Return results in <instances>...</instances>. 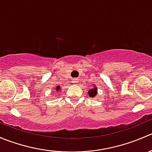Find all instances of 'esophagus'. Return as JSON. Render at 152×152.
Listing matches in <instances>:
<instances>
[{"label":"esophagus","mask_w":152,"mask_h":152,"mask_svg":"<svg viewBox=\"0 0 152 152\" xmlns=\"http://www.w3.org/2000/svg\"><path fill=\"white\" fill-rule=\"evenodd\" d=\"M72 82H73V83H78V82H79V79H78L77 78H76V79H73Z\"/></svg>","instance_id":"obj_1"}]
</instances>
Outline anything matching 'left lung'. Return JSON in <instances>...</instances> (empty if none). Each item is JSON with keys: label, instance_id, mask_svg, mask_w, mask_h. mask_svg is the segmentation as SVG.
<instances>
[{"label": "left lung", "instance_id": "1", "mask_svg": "<svg viewBox=\"0 0 152 152\" xmlns=\"http://www.w3.org/2000/svg\"><path fill=\"white\" fill-rule=\"evenodd\" d=\"M88 94L90 97L93 98L96 96L97 94V87H95L94 88H91L90 90L88 91Z\"/></svg>", "mask_w": 152, "mask_h": 152}]
</instances>
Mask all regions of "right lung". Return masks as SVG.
I'll use <instances>...</instances> for the list:
<instances>
[{
  "instance_id": "add662e5",
  "label": "right lung",
  "mask_w": 152,
  "mask_h": 152,
  "mask_svg": "<svg viewBox=\"0 0 152 152\" xmlns=\"http://www.w3.org/2000/svg\"><path fill=\"white\" fill-rule=\"evenodd\" d=\"M59 89H60V87H59V86H58V87H56V90H59Z\"/></svg>"
}]
</instances>
